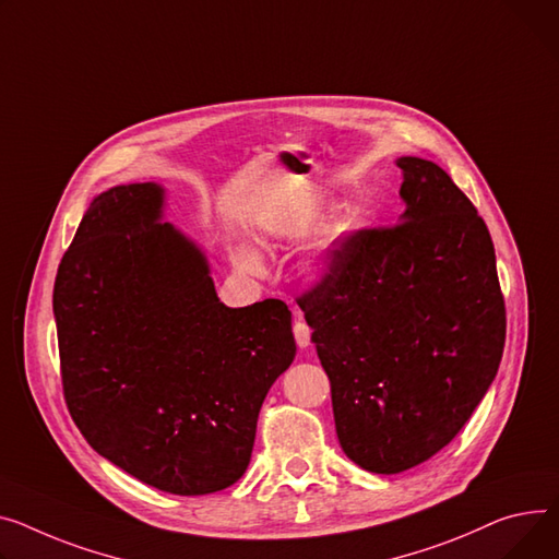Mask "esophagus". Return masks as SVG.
<instances>
[{
  "label": "esophagus",
  "instance_id": "1",
  "mask_svg": "<svg viewBox=\"0 0 559 559\" xmlns=\"http://www.w3.org/2000/svg\"><path fill=\"white\" fill-rule=\"evenodd\" d=\"M310 334H312V330H310V325L301 319V314H299V319L294 321V337H296V344H299L301 348H308L310 346Z\"/></svg>",
  "mask_w": 559,
  "mask_h": 559
}]
</instances>
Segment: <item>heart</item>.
I'll list each match as a JSON object with an SVG mask.
<instances>
[{"label":"heart","mask_w":559,"mask_h":559,"mask_svg":"<svg viewBox=\"0 0 559 559\" xmlns=\"http://www.w3.org/2000/svg\"><path fill=\"white\" fill-rule=\"evenodd\" d=\"M236 258H238V265L242 267V270H247V272H260V258H258V253L253 251V249H249V247H240L238 249V253H236Z\"/></svg>","instance_id":"obj_1"}]
</instances>
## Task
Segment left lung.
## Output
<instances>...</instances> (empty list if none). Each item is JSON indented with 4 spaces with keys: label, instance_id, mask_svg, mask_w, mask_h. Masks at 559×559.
I'll return each mask as SVG.
<instances>
[{
    "label": "left lung",
    "instance_id": "obj_1",
    "mask_svg": "<svg viewBox=\"0 0 559 559\" xmlns=\"http://www.w3.org/2000/svg\"><path fill=\"white\" fill-rule=\"evenodd\" d=\"M395 164L397 225L348 234L296 299L330 380L342 450L376 474L416 467L452 442L506 344L486 222L438 164Z\"/></svg>",
    "mask_w": 559,
    "mask_h": 559
}]
</instances>
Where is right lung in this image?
I'll use <instances>...</instances> for the list:
<instances>
[{"instance_id": "right-lung-1", "label": "right lung", "mask_w": 559, "mask_h": 559, "mask_svg": "<svg viewBox=\"0 0 559 559\" xmlns=\"http://www.w3.org/2000/svg\"><path fill=\"white\" fill-rule=\"evenodd\" d=\"M162 213L153 181L90 204L53 285L60 376L100 456L198 497L245 474L260 406L296 344L283 301L222 304L204 253Z\"/></svg>"}]
</instances>
